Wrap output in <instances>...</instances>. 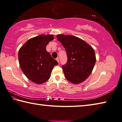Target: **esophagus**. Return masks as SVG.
I'll use <instances>...</instances> for the list:
<instances>
[{"label":"esophagus","mask_w":122,"mask_h":122,"mask_svg":"<svg viewBox=\"0 0 122 122\" xmlns=\"http://www.w3.org/2000/svg\"><path fill=\"white\" fill-rule=\"evenodd\" d=\"M56 59V61H57V62H58V63H59V58L58 57H57V58Z\"/></svg>","instance_id":"obj_1"}]
</instances>
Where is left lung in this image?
<instances>
[{
	"label": "left lung",
	"mask_w": 122,
	"mask_h": 122,
	"mask_svg": "<svg viewBox=\"0 0 122 122\" xmlns=\"http://www.w3.org/2000/svg\"><path fill=\"white\" fill-rule=\"evenodd\" d=\"M57 38L67 56V63L62 66L65 78L74 84L83 82L91 74L96 63L93 48L76 36L58 34Z\"/></svg>",
	"instance_id": "left-lung-1"
}]
</instances>
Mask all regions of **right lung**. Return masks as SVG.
Returning <instances> with one entry per match:
<instances>
[{"label":"right lung","mask_w":122,"mask_h":122,"mask_svg":"<svg viewBox=\"0 0 122 122\" xmlns=\"http://www.w3.org/2000/svg\"><path fill=\"white\" fill-rule=\"evenodd\" d=\"M53 39L52 35H40L31 38L21 47L18 53L21 69L28 79L37 84L49 80L54 66L58 62L46 50Z\"/></svg>","instance_id":"obj_1"}]
</instances>
